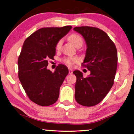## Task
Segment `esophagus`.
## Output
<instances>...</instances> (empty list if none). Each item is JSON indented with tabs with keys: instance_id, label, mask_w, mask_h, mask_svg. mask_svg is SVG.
<instances>
[{
	"instance_id": "1",
	"label": "esophagus",
	"mask_w": 134,
	"mask_h": 134,
	"mask_svg": "<svg viewBox=\"0 0 134 134\" xmlns=\"http://www.w3.org/2000/svg\"><path fill=\"white\" fill-rule=\"evenodd\" d=\"M72 72H73V70L71 68H69V74H72Z\"/></svg>"
}]
</instances>
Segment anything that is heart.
<instances>
[{
    "label": "heart",
    "instance_id": "1",
    "mask_svg": "<svg viewBox=\"0 0 134 134\" xmlns=\"http://www.w3.org/2000/svg\"><path fill=\"white\" fill-rule=\"evenodd\" d=\"M69 39L75 46L78 45L79 43L82 44L83 43V40L82 39L81 36L80 35L76 34H71L69 36ZM62 43L63 40L60 39L56 44V49H58V50L59 49L61 48V46H62ZM78 60L79 59L77 57H67L63 59V62H64L66 65L69 66H72L74 65L75 63L78 62Z\"/></svg>",
    "mask_w": 134,
    "mask_h": 134
}]
</instances>
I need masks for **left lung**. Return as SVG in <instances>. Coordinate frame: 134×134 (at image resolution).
Segmentation results:
<instances>
[{
    "instance_id": "obj_1",
    "label": "left lung",
    "mask_w": 134,
    "mask_h": 134,
    "mask_svg": "<svg viewBox=\"0 0 134 134\" xmlns=\"http://www.w3.org/2000/svg\"><path fill=\"white\" fill-rule=\"evenodd\" d=\"M74 30L85 39L87 49L82 65L91 72L86 78L79 71L73 72L76 77L75 98L80 105L92 107L102 101L113 86L116 48L108 35L97 27L81 26Z\"/></svg>"
}]
</instances>
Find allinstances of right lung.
<instances>
[{"label": "right lung", "instance_id": "obj_1", "mask_svg": "<svg viewBox=\"0 0 134 134\" xmlns=\"http://www.w3.org/2000/svg\"><path fill=\"white\" fill-rule=\"evenodd\" d=\"M71 28V26L41 28L23 43L18 61V76L27 97L35 104L44 107L57 101L68 69L59 65L52 72L47 66L49 59L55 55L57 42Z\"/></svg>", "mask_w": 134, "mask_h": 134}]
</instances>
